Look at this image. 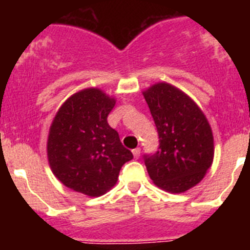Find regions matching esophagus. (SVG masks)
I'll return each mask as SVG.
<instances>
[{"label":"esophagus","instance_id":"1","mask_svg":"<svg viewBox=\"0 0 250 250\" xmlns=\"http://www.w3.org/2000/svg\"><path fill=\"white\" fill-rule=\"evenodd\" d=\"M140 152H141L140 147H136V149L132 150V154H134V158L139 159V156H140Z\"/></svg>","mask_w":250,"mask_h":250}]
</instances>
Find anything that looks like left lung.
I'll return each instance as SVG.
<instances>
[{
  "label": "left lung",
  "instance_id": "1",
  "mask_svg": "<svg viewBox=\"0 0 250 250\" xmlns=\"http://www.w3.org/2000/svg\"><path fill=\"white\" fill-rule=\"evenodd\" d=\"M159 135V150L144 155L156 187L184 193L202 182L214 158L211 127L200 107L182 90L167 83L143 92Z\"/></svg>",
  "mask_w": 250,
  "mask_h": 250
}]
</instances>
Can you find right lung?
<instances>
[{"mask_svg": "<svg viewBox=\"0 0 250 250\" xmlns=\"http://www.w3.org/2000/svg\"><path fill=\"white\" fill-rule=\"evenodd\" d=\"M115 99L100 89L81 90L61 105L50 126L47 158L54 175L65 187L100 196L118 182L131 160L116 130L107 124Z\"/></svg>", "mask_w": 250, "mask_h": 250, "instance_id": "add662e5", "label": "right lung"}]
</instances>
